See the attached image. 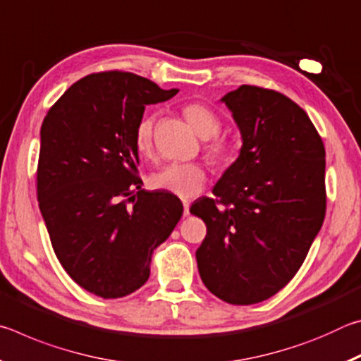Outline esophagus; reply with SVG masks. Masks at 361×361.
<instances>
[{"label":"esophagus","mask_w":361,"mask_h":361,"mask_svg":"<svg viewBox=\"0 0 361 361\" xmlns=\"http://www.w3.org/2000/svg\"><path fill=\"white\" fill-rule=\"evenodd\" d=\"M183 213H185V216H188L189 215V202H183Z\"/></svg>","instance_id":"esophagus-1"}]
</instances>
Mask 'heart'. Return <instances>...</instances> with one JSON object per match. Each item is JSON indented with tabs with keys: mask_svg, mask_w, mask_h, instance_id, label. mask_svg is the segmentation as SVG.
I'll return each mask as SVG.
<instances>
[{
	"mask_svg": "<svg viewBox=\"0 0 361 361\" xmlns=\"http://www.w3.org/2000/svg\"><path fill=\"white\" fill-rule=\"evenodd\" d=\"M186 121L202 138H210L207 143V154L213 161H224L232 151V143L226 137H218L221 130V118L215 109L202 102H192L183 108ZM152 133H154V118L145 114L140 118L133 132V145L140 156L148 157L152 152ZM207 175L204 166L195 162L169 164L156 170L149 176V186L157 191L169 192L180 199H192L202 192Z\"/></svg>",
	"mask_w": 361,
	"mask_h": 361,
	"instance_id": "1",
	"label": "heart"
}]
</instances>
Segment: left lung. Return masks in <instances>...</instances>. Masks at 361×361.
<instances>
[{"label": "left lung", "mask_w": 361, "mask_h": 361, "mask_svg": "<svg viewBox=\"0 0 361 361\" xmlns=\"http://www.w3.org/2000/svg\"><path fill=\"white\" fill-rule=\"evenodd\" d=\"M242 135L240 154L191 205L207 235L195 252L200 279L235 305L264 301L302 266L325 219V146L283 94L240 85L226 94Z\"/></svg>", "instance_id": "obj_1"}]
</instances>
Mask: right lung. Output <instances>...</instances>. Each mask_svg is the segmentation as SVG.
<instances>
[{
  "mask_svg": "<svg viewBox=\"0 0 361 361\" xmlns=\"http://www.w3.org/2000/svg\"><path fill=\"white\" fill-rule=\"evenodd\" d=\"M176 92L133 73H94L73 84L42 121L41 215L66 274L100 298L143 286L152 253L183 215L176 195L142 189L133 145L145 106Z\"/></svg>",
  "mask_w": 361,
  "mask_h": 361,
  "instance_id": "obj_1",
  "label": "right lung"
}]
</instances>
